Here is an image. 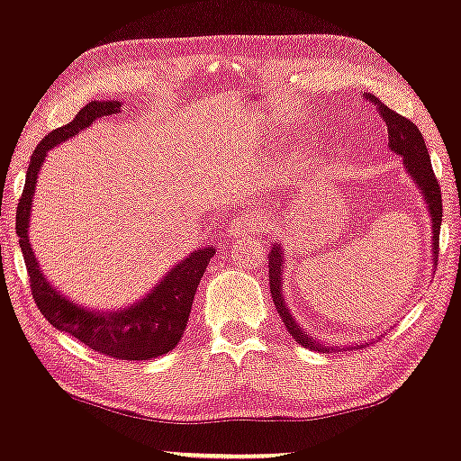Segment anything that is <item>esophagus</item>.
I'll return each mask as SVG.
<instances>
[{
  "instance_id": "34e87169",
  "label": "esophagus",
  "mask_w": 461,
  "mask_h": 461,
  "mask_svg": "<svg viewBox=\"0 0 461 461\" xmlns=\"http://www.w3.org/2000/svg\"><path fill=\"white\" fill-rule=\"evenodd\" d=\"M264 225L260 219L251 214H238L234 221H231V234H258V231H264Z\"/></svg>"
}]
</instances>
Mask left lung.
<instances>
[{"label": "left lung", "mask_w": 461, "mask_h": 461, "mask_svg": "<svg viewBox=\"0 0 461 461\" xmlns=\"http://www.w3.org/2000/svg\"><path fill=\"white\" fill-rule=\"evenodd\" d=\"M370 104L377 105V110L382 113V119L385 121V128H388V145L394 153H399L403 158L407 176L414 179V184L420 190L422 199L427 203V212L431 216V256L433 264L438 262V240H440V223H442V194H440V184H438L436 176H433L431 168V158L427 153L425 139H422L420 130L411 123L405 116L396 114L394 110H390L388 105L379 102L375 95H366ZM284 249L279 242H275L268 253V284H271V294L275 301V308H277L282 322L288 330L290 336L299 342L301 347L312 348V351H322V353H336L338 347H325L319 340L310 336L308 331H303L299 327V322L294 321V316L290 314V308L285 305L284 299ZM347 348V347H345ZM353 348V347H348Z\"/></svg>", "instance_id": "obj_1"}]
</instances>
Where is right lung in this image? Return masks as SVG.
<instances>
[{"label": "right lung", "mask_w": 461, "mask_h": 461, "mask_svg": "<svg viewBox=\"0 0 461 461\" xmlns=\"http://www.w3.org/2000/svg\"><path fill=\"white\" fill-rule=\"evenodd\" d=\"M121 113L119 99L110 102H91L84 105L71 123L62 125L45 136L39 142L30 158L25 188L17 208V236L19 247L23 251L25 267H28L32 297L39 310L58 331L77 338L93 351L116 359H151L164 356L182 340L184 330L193 308L194 293L208 268L210 258L214 256V247H201L190 256L179 260L164 277L153 285V290L136 303L119 310H93L79 305L62 294L56 285L50 284L41 271L34 249L30 245V212L34 199L36 179L43 167L47 151L54 149L62 140L86 130L99 116H110Z\"/></svg>", "instance_id": "1"}]
</instances>
